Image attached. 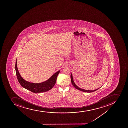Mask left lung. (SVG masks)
I'll return each mask as SVG.
<instances>
[{"mask_svg": "<svg viewBox=\"0 0 128 128\" xmlns=\"http://www.w3.org/2000/svg\"><path fill=\"white\" fill-rule=\"evenodd\" d=\"M70 77H71V80L72 84L73 86H74V87L76 89L78 90H80L81 91H83V92H94V91L97 90H98V89H100V88H101L100 87V88H98L97 89L95 90H86L83 89H82V88H80L78 87V86L75 84L74 82V81L72 75V74H71Z\"/></svg>", "mask_w": 128, "mask_h": 128, "instance_id": "8db88e82", "label": "left lung"}]
</instances>
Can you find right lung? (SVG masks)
Listing matches in <instances>:
<instances>
[{
	"instance_id": "add662e5",
	"label": "right lung",
	"mask_w": 128,
	"mask_h": 128,
	"mask_svg": "<svg viewBox=\"0 0 128 128\" xmlns=\"http://www.w3.org/2000/svg\"><path fill=\"white\" fill-rule=\"evenodd\" d=\"M15 70L16 71L17 78L22 86L28 90L35 93L46 92L51 90L55 84L56 82L57 77L60 71L59 70L57 72L49 79L45 82L42 83L35 84L27 82L22 77L17 68V59L15 65Z\"/></svg>"
}]
</instances>
